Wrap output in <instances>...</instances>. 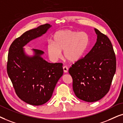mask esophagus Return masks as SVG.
Listing matches in <instances>:
<instances>
[{"label":"esophagus","instance_id":"34e87169","mask_svg":"<svg viewBox=\"0 0 123 123\" xmlns=\"http://www.w3.org/2000/svg\"><path fill=\"white\" fill-rule=\"evenodd\" d=\"M63 71H64L65 73H67L68 72V68L66 66L63 67Z\"/></svg>","mask_w":123,"mask_h":123}]
</instances>
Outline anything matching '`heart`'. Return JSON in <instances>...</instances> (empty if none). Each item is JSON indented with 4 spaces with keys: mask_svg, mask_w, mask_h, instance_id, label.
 Masks as SVG:
<instances>
[{
    "mask_svg": "<svg viewBox=\"0 0 123 123\" xmlns=\"http://www.w3.org/2000/svg\"><path fill=\"white\" fill-rule=\"evenodd\" d=\"M89 44V36L86 32L63 30L57 32L53 36V42L47 44V52L52 60L56 61L61 56L68 61L75 62L82 58Z\"/></svg>",
    "mask_w": 123,
    "mask_h": 123,
    "instance_id": "b5f03b06",
    "label": "heart"
}]
</instances>
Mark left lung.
Here are the masks:
<instances>
[{"mask_svg":"<svg viewBox=\"0 0 123 123\" xmlns=\"http://www.w3.org/2000/svg\"><path fill=\"white\" fill-rule=\"evenodd\" d=\"M97 42L84 58L76 62L68 73L78 98L88 102L102 98L109 92L116 71V57L107 36L94 29Z\"/></svg>","mask_w":123,"mask_h":123,"instance_id":"1","label":"left lung"}]
</instances>
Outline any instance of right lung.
Segmentation results:
<instances>
[{
    "instance_id": "add662e5",
    "label": "right lung",
    "mask_w": 123,
    "mask_h": 123,
    "mask_svg": "<svg viewBox=\"0 0 123 123\" xmlns=\"http://www.w3.org/2000/svg\"><path fill=\"white\" fill-rule=\"evenodd\" d=\"M52 25L47 24L25 32L9 47L7 73L16 94L21 100L34 106L44 104L51 98L57 81L62 76V63H49L42 50L32 49L34 55L25 53L24 47L45 34Z\"/></svg>"
}]
</instances>
